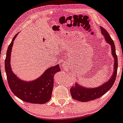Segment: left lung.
<instances>
[{
	"instance_id": "8db88e82",
	"label": "left lung",
	"mask_w": 123,
	"mask_h": 123,
	"mask_svg": "<svg viewBox=\"0 0 123 123\" xmlns=\"http://www.w3.org/2000/svg\"><path fill=\"white\" fill-rule=\"evenodd\" d=\"M101 31L103 35L105 36V39L107 42L110 44L111 47L112 55L114 57V72L112 76L108 82L103 83L101 86L94 88H86L81 86L78 83H75V86H73L71 88L70 92L72 98L76 100L81 102H88L100 98L105 94L112 87L116 78L118 68V58L116 54V48L113 41L111 38L108 31L101 27Z\"/></svg>"
}]
</instances>
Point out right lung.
I'll return each instance as SVG.
<instances>
[{
  "instance_id": "1",
  "label": "right lung",
  "mask_w": 123,
  "mask_h": 123,
  "mask_svg": "<svg viewBox=\"0 0 123 123\" xmlns=\"http://www.w3.org/2000/svg\"><path fill=\"white\" fill-rule=\"evenodd\" d=\"M18 34L14 36L8 46L5 61V68L9 87L13 93L22 101L34 104H44L51 98L54 76L55 73L61 71V68L59 65L51 67L40 78L32 81H24L18 78L12 70L10 64L12 49Z\"/></svg>"
}]
</instances>
